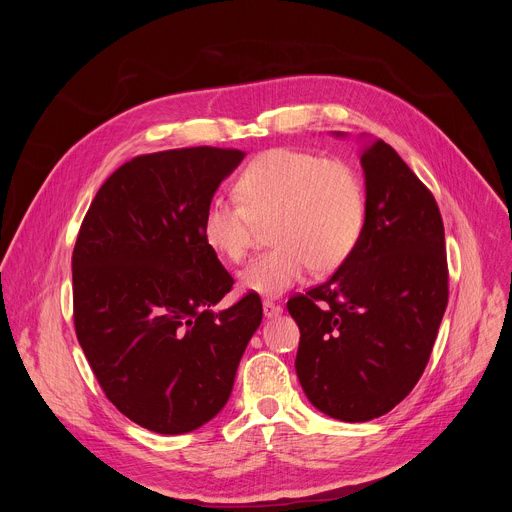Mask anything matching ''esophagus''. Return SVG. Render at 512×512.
<instances>
[{"instance_id":"esophagus-1","label":"esophagus","mask_w":512,"mask_h":512,"mask_svg":"<svg viewBox=\"0 0 512 512\" xmlns=\"http://www.w3.org/2000/svg\"><path fill=\"white\" fill-rule=\"evenodd\" d=\"M281 312H283L281 306H277V304H273V302H269V300L263 302V314H265V318H277Z\"/></svg>"}]
</instances>
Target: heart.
Segmentation results:
<instances>
[{"mask_svg":"<svg viewBox=\"0 0 512 512\" xmlns=\"http://www.w3.org/2000/svg\"><path fill=\"white\" fill-rule=\"evenodd\" d=\"M239 202L214 198L202 216L204 243L227 261L241 263L257 223L269 224L273 249L241 273L243 291L277 298L314 267L328 273L354 251L364 229L367 196L358 172L342 160L294 148L257 156L235 186Z\"/></svg>","mask_w":512,"mask_h":512,"instance_id":"1","label":"heart"}]
</instances>
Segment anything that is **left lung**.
I'll use <instances>...</instances> for the list:
<instances>
[{
    "mask_svg": "<svg viewBox=\"0 0 512 512\" xmlns=\"http://www.w3.org/2000/svg\"><path fill=\"white\" fill-rule=\"evenodd\" d=\"M336 137H346L334 131ZM364 229L334 275L291 298L296 373L310 403L340 421H371L425 371L448 306L446 237L431 192L383 139L362 135Z\"/></svg>",
    "mask_w": 512,
    "mask_h": 512,
    "instance_id": "8db88e82",
    "label": "left lung"
}]
</instances>
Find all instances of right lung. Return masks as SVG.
Segmentation results:
<instances>
[{
	"mask_svg": "<svg viewBox=\"0 0 512 512\" xmlns=\"http://www.w3.org/2000/svg\"><path fill=\"white\" fill-rule=\"evenodd\" d=\"M239 150L133 158L99 188L72 253L77 338L107 399L164 435L198 429L233 391L263 306L247 294L214 310L233 277L202 239L216 188Z\"/></svg>",
	"mask_w": 512,
	"mask_h": 512,
	"instance_id": "obj_1",
	"label": "right lung"
}]
</instances>
